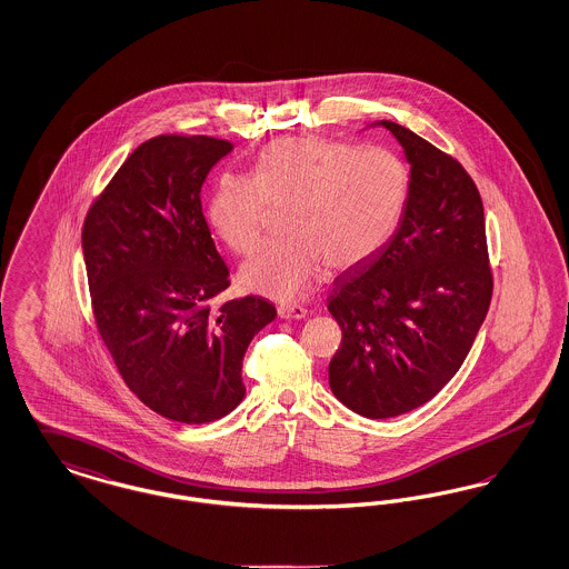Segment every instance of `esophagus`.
I'll return each instance as SVG.
<instances>
[{
    "label": "esophagus",
    "mask_w": 569,
    "mask_h": 569,
    "mask_svg": "<svg viewBox=\"0 0 569 569\" xmlns=\"http://www.w3.org/2000/svg\"><path fill=\"white\" fill-rule=\"evenodd\" d=\"M277 313L281 320H302L307 316V309L297 302H283L277 307Z\"/></svg>",
    "instance_id": "34e87169"
}]
</instances>
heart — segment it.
<instances>
[{
  "mask_svg": "<svg viewBox=\"0 0 569 569\" xmlns=\"http://www.w3.org/2000/svg\"><path fill=\"white\" fill-rule=\"evenodd\" d=\"M409 198L406 163L392 151L320 136L271 140L253 174L223 172L207 217L228 249L260 243L271 209H286L288 237L262 244L241 269L247 290L300 298L322 269L348 271L376 258L401 226Z\"/></svg>",
  "mask_w": 569,
  "mask_h": 569,
  "instance_id": "1",
  "label": "heart"
}]
</instances>
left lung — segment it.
Segmentation results:
<instances>
[{
	"label": "left lung",
	"mask_w": 569,
	"mask_h": 569,
	"mask_svg": "<svg viewBox=\"0 0 569 569\" xmlns=\"http://www.w3.org/2000/svg\"><path fill=\"white\" fill-rule=\"evenodd\" d=\"M406 149L409 198L399 230L369 262L341 272L328 311L341 348L332 395L365 418L425 406L455 378L492 298L485 207L462 163L399 123L378 121Z\"/></svg>",
	"instance_id": "left-lung-1"
}]
</instances>
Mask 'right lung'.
Segmentation results:
<instances>
[{
	"label": "right lung",
	"mask_w": 569,
	"mask_h": 569,
	"mask_svg": "<svg viewBox=\"0 0 569 569\" xmlns=\"http://www.w3.org/2000/svg\"><path fill=\"white\" fill-rule=\"evenodd\" d=\"M230 140L142 142L93 200L82 253L93 320L128 388L168 420L204 425L243 401L253 335L274 320L262 297L216 305L228 286L200 188Z\"/></svg>",
	"instance_id": "add662e5"
}]
</instances>
